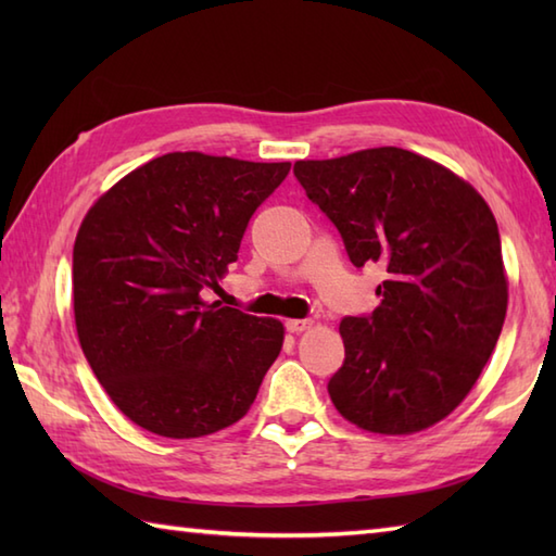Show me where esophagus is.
<instances>
[{
	"label": "esophagus",
	"mask_w": 556,
	"mask_h": 556,
	"mask_svg": "<svg viewBox=\"0 0 556 556\" xmlns=\"http://www.w3.org/2000/svg\"><path fill=\"white\" fill-rule=\"evenodd\" d=\"M313 323L311 320H287L285 323V327H287V332H291V334H299V332H305V329H308Z\"/></svg>",
	"instance_id": "obj_1"
}]
</instances>
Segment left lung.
<instances>
[{
  "instance_id": "obj_1",
  "label": "left lung",
  "mask_w": 556,
  "mask_h": 556,
  "mask_svg": "<svg viewBox=\"0 0 556 556\" xmlns=\"http://www.w3.org/2000/svg\"><path fill=\"white\" fill-rule=\"evenodd\" d=\"M293 176L341 233L356 267L380 263V305L349 315L337 410L363 430L410 434L473 389L506 315L500 229L470 184L428 157L372 148L303 160Z\"/></svg>"
}]
</instances>
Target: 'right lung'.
<instances>
[{"mask_svg": "<svg viewBox=\"0 0 556 556\" xmlns=\"http://www.w3.org/2000/svg\"><path fill=\"white\" fill-rule=\"evenodd\" d=\"M289 162L169 152L110 188L74 245L80 349L126 418L172 440L241 420L285 341L269 317L207 303Z\"/></svg>", "mask_w": 556, "mask_h": 556, "instance_id": "obj_1", "label": "right lung"}]
</instances>
